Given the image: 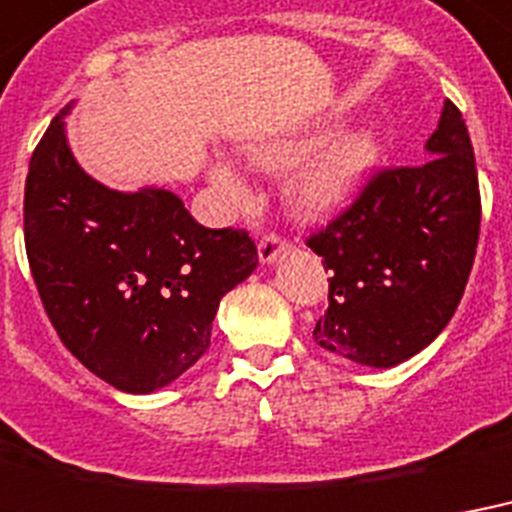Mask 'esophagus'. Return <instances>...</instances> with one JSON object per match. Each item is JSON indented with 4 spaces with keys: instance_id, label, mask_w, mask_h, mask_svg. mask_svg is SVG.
Listing matches in <instances>:
<instances>
[{
    "instance_id": "34e87169",
    "label": "esophagus",
    "mask_w": 512,
    "mask_h": 512,
    "mask_svg": "<svg viewBox=\"0 0 512 512\" xmlns=\"http://www.w3.org/2000/svg\"><path fill=\"white\" fill-rule=\"evenodd\" d=\"M288 248L283 235H277V232H267V235H261L259 240V259L261 264H272V261L280 256V253Z\"/></svg>"
}]
</instances>
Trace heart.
Masks as SVG:
<instances>
[{
  "mask_svg": "<svg viewBox=\"0 0 512 512\" xmlns=\"http://www.w3.org/2000/svg\"><path fill=\"white\" fill-rule=\"evenodd\" d=\"M320 136L299 138V141H275V144L248 146L245 157L256 168H288L304 152H310L318 144ZM379 144L368 130H355L347 136H339L328 146H323L318 157H312L304 168L291 178L288 194L293 208L304 216H323L336 208H342L350 200V194L358 189L360 178L366 176L374 165ZM213 181L229 194H243L240 178L227 165L213 168Z\"/></svg>",
  "mask_w": 512,
  "mask_h": 512,
  "instance_id": "heart-1",
  "label": "heart"
}]
</instances>
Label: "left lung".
<instances>
[{
    "instance_id": "1",
    "label": "left lung",
    "mask_w": 512,
    "mask_h": 512,
    "mask_svg": "<svg viewBox=\"0 0 512 512\" xmlns=\"http://www.w3.org/2000/svg\"><path fill=\"white\" fill-rule=\"evenodd\" d=\"M481 232L470 133L443 104L427 157L374 170L358 197L312 232L328 310L312 339L360 366H398L441 334L465 293Z\"/></svg>"
}]
</instances>
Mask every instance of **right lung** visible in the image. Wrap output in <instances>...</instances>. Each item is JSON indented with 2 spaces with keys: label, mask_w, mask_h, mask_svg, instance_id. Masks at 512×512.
Segmentation results:
<instances>
[{
  "label": "right lung",
  "mask_w": 512,
  "mask_h": 512,
  "mask_svg": "<svg viewBox=\"0 0 512 512\" xmlns=\"http://www.w3.org/2000/svg\"><path fill=\"white\" fill-rule=\"evenodd\" d=\"M63 109L37 144L23 237L47 318L74 358L122 392L160 390L211 347L221 296L259 264L245 229H208L168 189L122 194L79 168Z\"/></svg>",
  "instance_id": "1"
}]
</instances>
